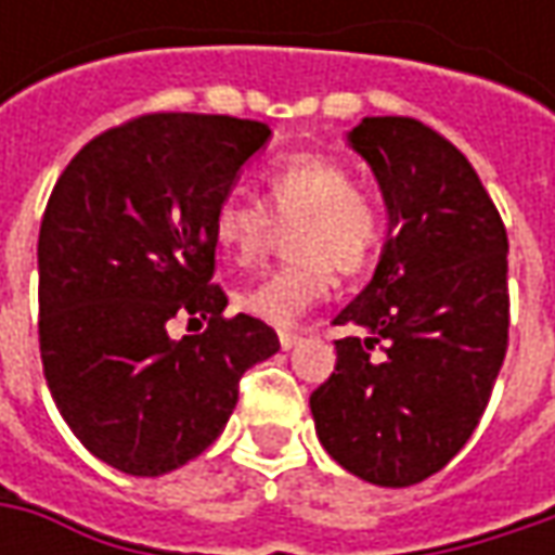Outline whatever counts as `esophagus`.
<instances>
[{
  "label": "esophagus",
  "instance_id": "obj_1",
  "mask_svg": "<svg viewBox=\"0 0 555 555\" xmlns=\"http://www.w3.org/2000/svg\"><path fill=\"white\" fill-rule=\"evenodd\" d=\"M278 339H281V349H284V352H289V349H296V346H299V333H281Z\"/></svg>",
  "mask_w": 555,
  "mask_h": 555
}]
</instances>
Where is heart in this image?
I'll return each instance as SVG.
<instances>
[{
    "mask_svg": "<svg viewBox=\"0 0 555 555\" xmlns=\"http://www.w3.org/2000/svg\"><path fill=\"white\" fill-rule=\"evenodd\" d=\"M268 208L289 228L287 266L237 293V309L271 327H293L321 302L339 274L371 266L383 244V212L358 191L343 163L321 154H293L266 172ZM271 237L266 206L244 191H228L212 212V241L224 259L253 262Z\"/></svg>",
    "mask_w": 555,
    "mask_h": 555,
    "instance_id": "1",
    "label": "heart"
}]
</instances>
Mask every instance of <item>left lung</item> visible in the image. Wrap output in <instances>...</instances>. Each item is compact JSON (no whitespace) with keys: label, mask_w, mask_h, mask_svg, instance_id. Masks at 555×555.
Returning a JSON list of instances; mask_svg holds the SVG:
<instances>
[{"label":"left lung","mask_w":555,"mask_h":555,"mask_svg":"<svg viewBox=\"0 0 555 555\" xmlns=\"http://www.w3.org/2000/svg\"><path fill=\"white\" fill-rule=\"evenodd\" d=\"M346 141L371 166L389 231L371 284L333 318L354 333L336 339V367L309 404L343 469L408 488L485 414L506 354L509 244L476 169L429 126L364 117Z\"/></svg>","instance_id":"8db88e82"}]
</instances>
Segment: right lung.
<instances>
[{"instance_id":"1","label":"right lung","mask_w":555,"mask_h":555,"mask_svg":"<svg viewBox=\"0 0 555 555\" xmlns=\"http://www.w3.org/2000/svg\"><path fill=\"white\" fill-rule=\"evenodd\" d=\"M271 139L266 122L147 114L92 139L39 228V352L64 423L126 476H163L222 436L237 383L281 349L224 321L212 212ZM172 317L207 331L172 340Z\"/></svg>"}]
</instances>
